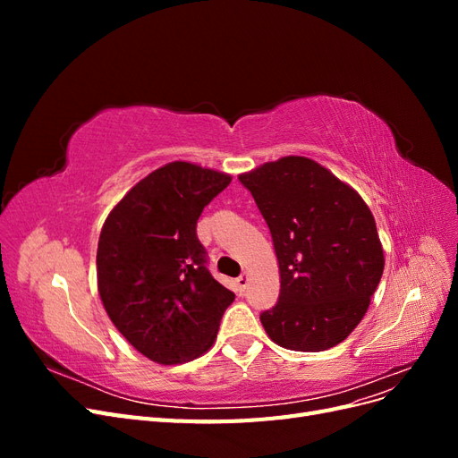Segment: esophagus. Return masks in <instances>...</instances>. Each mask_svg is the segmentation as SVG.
Masks as SVG:
<instances>
[{
	"mask_svg": "<svg viewBox=\"0 0 458 458\" xmlns=\"http://www.w3.org/2000/svg\"><path fill=\"white\" fill-rule=\"evenodd\" d=\"M237 286H239L241 293L248 286V275H246V273H241V275L237 276Z\"/></svg>",
	"mask_w": 458,
	"mask_h": 458,
	"instance_id": "obj_1",
	"label": "esophagus"
}]
</instances>
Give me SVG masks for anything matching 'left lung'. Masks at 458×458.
<instances>
[{"label": "left lung", "instance_id": "left-lung-1", "mask_svg": "<svg viewBox=\"0 0 458 458\" xmlns=\"http://www.w3.org/2000/svg\"><path fill=\"white\" fill-rule=\"evenodd\" d=\"M271 231L281 293L259 321L294 352L335 348L361 323L384 271L365 200L306 157H284L239 175Z\"/></svg>", "mask_w": 458, "mask_h": 458}]
</instances>
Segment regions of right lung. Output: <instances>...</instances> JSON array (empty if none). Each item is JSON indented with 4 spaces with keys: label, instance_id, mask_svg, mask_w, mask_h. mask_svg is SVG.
I'll return each instance as SVG.
<instances>
[{
    "label": "right lung",
    "instance_id": "add662e5",
    "mask_svg": "<svg viewBox=\"0 0 458 458\" xmlns=\"http://www.w3.org/2000/svg\"><path fill=\"white\" fill-rule=\"evenodd\" d=\"M231 175L170 162L141 179L108 214L97 246V286L110 321L160 365L212 348L234 294L208 271L197 237L204 206Z\"/></svg>",
    "mask_w": 458,
    "mask_h": 458
}]
</instances>
